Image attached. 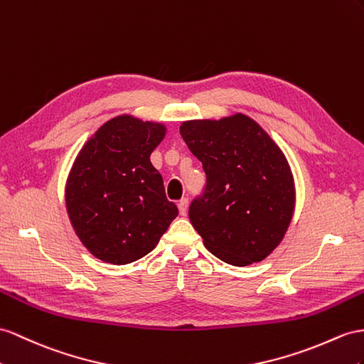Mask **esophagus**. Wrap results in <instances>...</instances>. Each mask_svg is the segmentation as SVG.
Returning <instances> with one entry per match:
<instances>
[{
	"mask_svg": "<svg viewBox=\"0 0 364 364\" xmlns=\"http://www.w3.org/2000/svg\"><path fill=\"white\" fill-rule=\"evenodd\" d=\"M188 208H189V200L188 198H181L178 201V210H180L181 215H186V213H188Z\"/></svg>",
	"mask_w": 364,
	"mask_h": 364,
	"instance_id": "1",
	"label": "esophagus"
}]
</instances>
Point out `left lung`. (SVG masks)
Returning <instances> with one entry per match:
<instances>
[{"instance_id": "obj_1", "label": "left lung", "mask_w": 364, "mask_h": 364, "mask_svg": "<svg viewBox=\"0 0 364 364\" xmlns=\"http://www.w3.org/2000/svg\"><path fill=\"white\" fill-rule=\"evenodd\" d=\"M180 134L206 173V188L189 208L204 246L228 264L262 262L282 243L295 208L282 149L243 114L184 121Z\"/></svg>"}]
</instances>
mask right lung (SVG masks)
I'll return each instance as SVG.
<instances>
[{"instance_id":"obj_1","label":"right lung","mask_w":364,"mask_h":364,"mask_svg":"<svg viewBox=\"0 0 364 364\" xmlns=\"http://www.w3.org/2000/svg\"><path fill=\"white\" fill-rule=\"evenodd\" d=\"M164 135L160 123L119 115L97 130L72 166L69 218L81 243L102 262L127 264L143 258L178 215L151 163Z\"/></svg>"}]
</instances>
